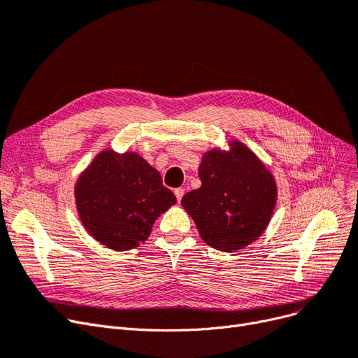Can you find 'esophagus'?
Instances as JSON below:
<instances>
[{
  "label": "esophagus",
  "mask_w": 358,
  "mask_h": 358,
  "mask_svg": "<svg viewBox=\"0 0 358 358\" xmlns=\"http://www.w3.org/2000/svg\"><path fill=\"white\" fill-rule=\"evenodd\" d=\"M174 193H176V197H177V201L178 202H181V199H182V196H184V189H176L174 190Z\"/></svg>",
  "instance_id": "obj_1"
}]
</instances>
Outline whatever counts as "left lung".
<instances>
[{
	"label": "left lung",
	"instance_id": "1",
	"mask_svg": "<svg viewBox=\"0 0 358 358\" xmlns=\"http://www.w3.org/2000/svg\"><path fill=\"white\" fill-rule=\"evenodd\" d=\"M199 178L202 186L184 194L181 205L203 242L222 252L255 242L267 229L277 201L270 169L248 145L233 140L230 150L203 155Z\"/></svg>",
	"mask_w": 358,
	"mask_h": 358
}]
</instances>
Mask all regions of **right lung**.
Segmentation results:
<instances>
[{
	"label": "right lung",
	"mask_w": 358,
	"mask_h": 358,
	"mask_svg": "<svg viewBox=\"0 0 358 358\" xmlns=\"http://www.w3.org/2000/svg\"><path fill=\"white\" fill-rule=\"evenodd\" d=\"M75 202L85 230L97 242L128 250L148 241L156 218L177 199L140 155L108 149L78 178Z\"/></svg>",
	"instance_id": "obj_1"
}]
</instances>
